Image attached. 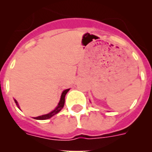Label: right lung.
Here are the masks:
<instances>
[{
  "label": "right lung",
  "mask_w": 152,
  "mask_h": 152,
  "mask_svg": "<svg viewBox=\"0 0 152 152\" xmlns=\"http://www.w3.org/2000/svg\"><path fill=\"white\" fill-rule=\"evenodd\" d=\"M70 89H66L64 90V91H62V93H61V98H60V100H59V103H58V104L57 107H56V108L53 110L52 111H51L48 114H45V115H42V116H37V117H34V119H38V120H45V119H50L51 117H52L53 116H55L56 114L60 112V111L61 110V109L63 108V107H64V97H65V95H66L67 93L69 91ZM14 101H15L16 104H17V107H18L19 109H20V107H19L18 105V103H17V101L16 100H14Z\"/></svg>",
  "instance_id": "add662e5"
}]
</instances>
